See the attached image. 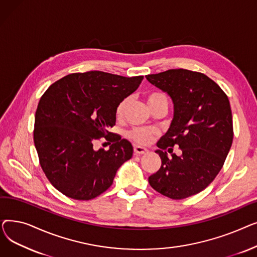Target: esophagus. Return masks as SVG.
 Segmentation results:
<instances>
[{"mask_svg":"<svg viewBox=\"0 0 257 257\" xmlns=\"http://www.w3.org/2000/svg\"><path fill=\"white\" fill-rule=\"evenodd\" d=\"M149 152V150L147 149V148L145 147H142V146H139V145H134V153H136L137 155H141V154H146Z\"/></svg>","mask_w":257,"mask_h":257,"instance_id":"esophagus-1","label":"esophagus"}]
</instances>
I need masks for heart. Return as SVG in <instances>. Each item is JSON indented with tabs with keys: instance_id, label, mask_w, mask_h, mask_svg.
<instances>
[{
	"instance_id": "b5f03b06",
	"label": "heart",
	"mask_w": 257,
	"mask_h": 257,
	"mask_svg": "<svg viewBox=\"0 0 257 257\" xmlns=\"http://www.w3.org/2000/svg\"><path fill=\"white\" fill-rule=\"evenodd\" d=\"M147 102L149 104V107H151L160 102H167V97L163 92L153 91L147 96ZM127 104H128V99H123L118 103L116 107L117 116L124 115L127 108ZM155 134H156V131L151 128H134L129 132V138L139 144H149L151 140L154 138Z\"/></svg>"
}]
</instances>
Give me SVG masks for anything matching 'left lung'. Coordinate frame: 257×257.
<instances>
[{
  "instance_id": "8db88e82",
  "label": "left lung",
  "mask_w": 257,
  "mask_h": 257,
  "mask_svg": "<svg viewBox=\"0 0 257 257\" xmlns=\"http://www.w3.org/2000/svg\"><path fill=\"white\" fill-rule=\"evenodd\" d=\"M173 101L169 130L157 143L160 169L149 183L161 195L184 199L203 191L221 171L233 140L230 103L221 87L206 75L173 69L146 76ZM179 145L182 154H172ZM168 149L169 157L163 150Z\"/></svg>"
}]
</instances>
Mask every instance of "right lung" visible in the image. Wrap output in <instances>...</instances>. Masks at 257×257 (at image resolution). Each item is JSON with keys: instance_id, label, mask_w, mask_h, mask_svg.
I'll return each mask as SVG.
<instances>
[{"instance_id": "add662e5", "label": "right lung", "mask_w": 257, "mask_h": 257, "mask_svg": "<svg viewBox=\"0 0 257 257\" xmlns=\"http://www.w3.org/2000/svg\"><path fill=\"white\" fill-rule=\"evenodd\" d=\"M143 78L76 73L43 94L35 112L34 145L47 178L60 193L76 200L96 198L132 157L131 143L107 128L115 124L118 103L138 89ZM101 136L113 143L107 152L93 147Z\"/></svg>"}]
</instances>
